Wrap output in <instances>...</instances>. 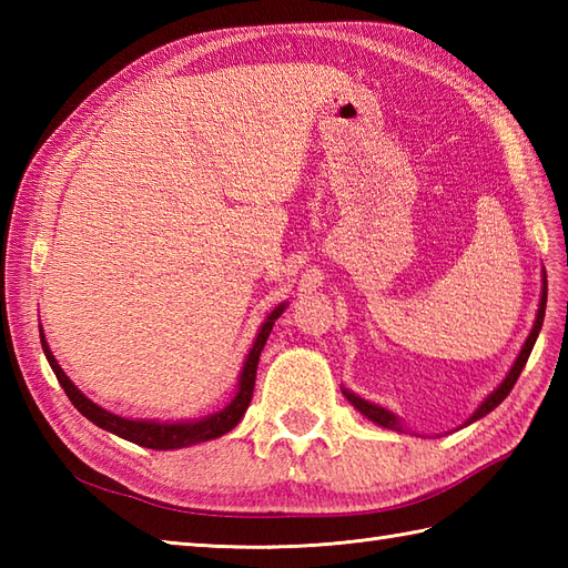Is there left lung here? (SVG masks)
I'll return each instance as SVG.
<instances>
[{
    "label": "left lung",
    "mask_w": 568,
    "mask_h": 568,
    "mask_svg": "<svg viewBox=\"0 0 568 568\" xmlns=\"http://www.w3.org/2000/svg\"><path fill=\"white\" fill-rule=\"evenodd\" d=\"M545 310H547V275H545V291H541V300H539V312H537L535 327H532V332H529L520 356H517V361L513 364L510 373H508V376H505V381L498 385V390H493V393L486 397V400H484V405H480V407L476 409L474 417L468 419V425H470V422H476V419H480L484 415H488L490 409H496V407L505 400V397L510 395L513 385L517 383V378H520V373H523V368H525V364H527L529 354H532V346H535V342H537V334H539V329H541V322H545ZM344 395L348 397V403H352L361 415H366L371 422H376V425L388 427V429H400V422H397V417H395L393 413H388V409H383V407H378V405L361 400L358 395L348 393V390H344Z\"/></svg>",
    "instance_id": "1"
}]
</instances>
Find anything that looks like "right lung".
<instances>
[{
  "instance_id": "obj_1",
  "label": "right lung",
  "mask_w": 568,
  "mask_h": 568,
  "mask_svg": "<svg viewBox=\"0 0 568 568\" xmlns=\"http://www.w3.org/2000/svg\"><path fill=\"white\" fill-rule=\"evenodd\" d=\"M283 305L271 312V317L265 320V324L261 327L256 342H253L251 352L246 356V364L244 371H241V381H239V393L232 403H229L222 413H216L212 417H204L200 422H178V425H161V422H136V419H126V417H119L106 413L100 405H94L92 400H88L72 381L65 376L63 368L58 366L55 356L51 354V348H48L43 334H41V346H43V354L48 358V364H51L53 373L58 383L63 385L65 395L70 397V403L75 405L80 413L88 417L94 425L116 434V437L134 442L139 446H146V449H180V446H190V444H197V442H207V439H216L226 434L229 429H234L239 425V419L244 417L246 407L253 397V385H256V368H258V356L265 346V339H268V334L273 329L275 320L283 315Z\"/></svg>"
}]
</instances>
